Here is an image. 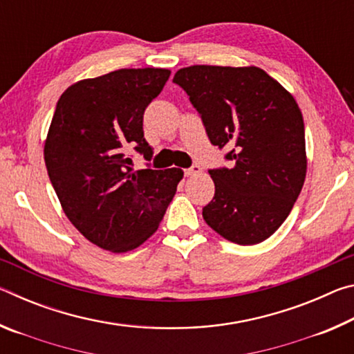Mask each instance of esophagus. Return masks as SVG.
Wrapping results in <instances>:
<instances>
[{
    "mask_svg": "<svg viewBox=\"0 0 354 354\" xmlns=\"http://www.w3.org/2000/svg\"><path fill=\"white\" fill-rule=\"evenodd\" d=\"M185 176H195V175H200L201 173V167L200 165H192L190 169H187L184 171Z\"/></svg>",
    "mask_w": 354,
    "mask_h": 354,
    "instance_id": "1",
    "label": "esophagus"
}]
</instances>
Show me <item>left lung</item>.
Masks as SVG:
<instances>
[{"label": "left lung", "instance_id": "left-lung-1", "mask_svg": "<svg viewBox=\"0 0 354 354\" xmlns=\"http://www.w3.org/2000/svg\"><path fill=\"white\" fill-rule=\"evenodd\" d=\"M212 145L230 148L231 169L209 170L215 195L203 218L226 241L256 245L290 214L308 169L301 111L281 84L254 65L178 70Z\"/></svg>", "mask_w": 354, "mask_h": 354}]
</instances>
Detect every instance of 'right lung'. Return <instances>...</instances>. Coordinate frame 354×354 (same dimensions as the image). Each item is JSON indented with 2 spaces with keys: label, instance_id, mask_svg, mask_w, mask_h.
I'll list each match as a JSON object with an SVG mask.
<instances>
[{
  "label": "right lung",
  "instance_id": "right-lung-1",
  "mask_svg": "<svg viewBox=\"0 0 354 354\" xmlns=\"http://www.w3.org/2000/svg\"><path fill=\"white\" fill-rule=\"evenodd\" d=\"M167 68H122L77 81L57 101L44 158L67 218L88 242L127 253L160 225L181 169L133 170L128 151L147 160L143 112L162 91Z\"/></svg>",
  "mask_w": 354,
  "mask_h": 354
}]
</instances>
